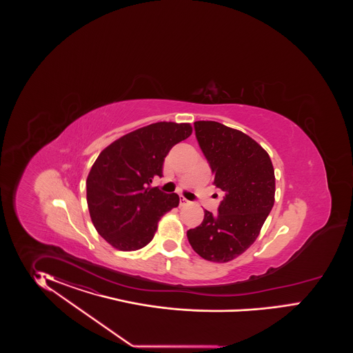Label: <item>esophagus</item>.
Wrapping results in <instances>:
<instances>
[{"label": "esophagus", "instance_id": "1", "mask_svg": "<svg viewBox=\"0 0 353 353\" xmlns=\"http://www.w3.org/2000/svg\"><path fill=\"white\" fill-rule=\"evenodd\" d=\"M190 202L186 199V198H183V196H181L180 198V205H186V204H189Z\"/></svg>", "mask_w": 353, "mask_h": 353}]
</instances>
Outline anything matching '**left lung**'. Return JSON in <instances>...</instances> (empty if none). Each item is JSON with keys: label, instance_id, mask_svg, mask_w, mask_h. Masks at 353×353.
<instances>
[{"label": "left lung", "instance_id": "8db88e82", "mask_svg": "<svg viewBox=\"0 0 353 353\" xmlns=\"http://www.w3.org/2000/svg\"><path fill=\"white\" fill-rule=\"evenodd\" d=\"M194 128L214 185L225 196L217 216L205 210L202 224L188 230V239L204 260L228 263L256 241L273 208L274 168L267 151L238 129L204 120Z\"/></svg>", "mask_w": 353, "mask_h": 353}]
</instances>
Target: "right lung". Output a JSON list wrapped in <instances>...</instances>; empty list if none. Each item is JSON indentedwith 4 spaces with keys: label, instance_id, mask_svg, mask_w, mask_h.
<instances>
[{
    "label": "right lung",
    "instance_id": "obj_1",
    "mask_svg": "<svg viewBox=\"0 0 353 353\" xmlns=\"http://www.w3.org/2000/svg\"><path fill=\"white\" fill-rule=\"evenodd\" d=\"M189 123L159 121L114 141L98 155L86 179L92 223L107 243L136 251L154 238L161 217L180 203L176 192L150 188L161 177L170 150L192 134Z\"/></svg>",
    "mask_w": 353,
    "mask_h": 353
}]
</instances>
